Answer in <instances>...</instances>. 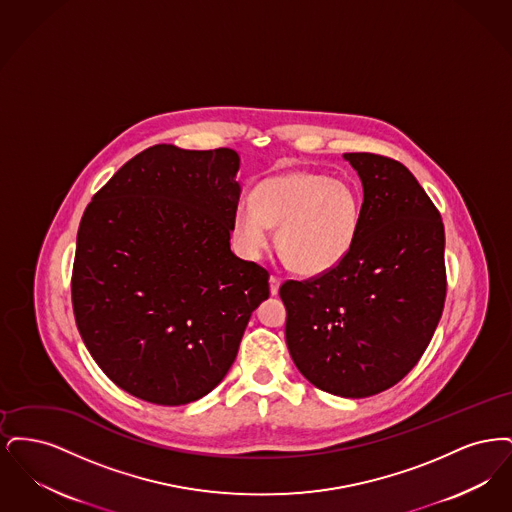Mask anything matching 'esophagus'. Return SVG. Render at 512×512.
<instances>
[{"mask_svg": "<svg viewBox=\"0 0 512 512\" xmlns=\"http://www.w3.org/2000/svg\"><path fill=\"white\" fill-rule=\"evenodd\" d=\"M280 284H282L280 276L272 274V276H270V293H272V295H276V293H278V290H280Z\"/></svg>", "mask_w": 512, "mask_h": 512, "instance_id": "1", "label": "esophagus"}]
</instances>
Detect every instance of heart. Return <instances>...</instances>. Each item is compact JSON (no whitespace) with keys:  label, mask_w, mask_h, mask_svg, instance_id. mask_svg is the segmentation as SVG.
<instances>
[{"label":"heart","mask_w":512,"mask_h":512,"mask_svg":"<svg viewBox=\"0 0 512 512\" xmlns=\"http://www.w3.org/2000/svg\"><path fill=\"white\" fill-rule=\"evenodd\" d=\"M270 226L286 263L301 274H322L349 255L361 226V197L340 178L290 172L263 180L234 213V234L249 257L270 247Z\"/></svg>","instance_id":"obj_1"}]
</instances>
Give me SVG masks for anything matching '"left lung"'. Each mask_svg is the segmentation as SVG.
Here are the masks:
<instances>
[{"label":"left lung","instance_id":"obj_1","mask_svg":"<svg viewBox=\"0 0 512 512\" xmlns=\"http://www.w3.org/2000/svg\"><path fill=\"white\" fill-rule=\"evenodd\" d=\"M365 199L353 249L338 267L286 280V343L318 390L361 399L403 380L424 355L445 305V230L438 207L399 161L347 153Z\"/></svg>","mask_w":512,"mask_h":512}]
</instances>
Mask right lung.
<instances>
[{
    "label": "right lung",
    "mask_w": 512,
    "mask_h": 512,
    "mask_svg": "<svg viewBox=\"0 0 512 512\" xmlns=\"http://www.w3.org/2000/svg\"><path fill=\"white\" fill-rule=\"evenodd\" d=\"M234 149L147 147L88 203L71 295L105 376L155 405L207 395L238 355L268 270L230 251L240 201Z\"/></svg>",
    "instance_id": "obj_1"
}]
</instances>
